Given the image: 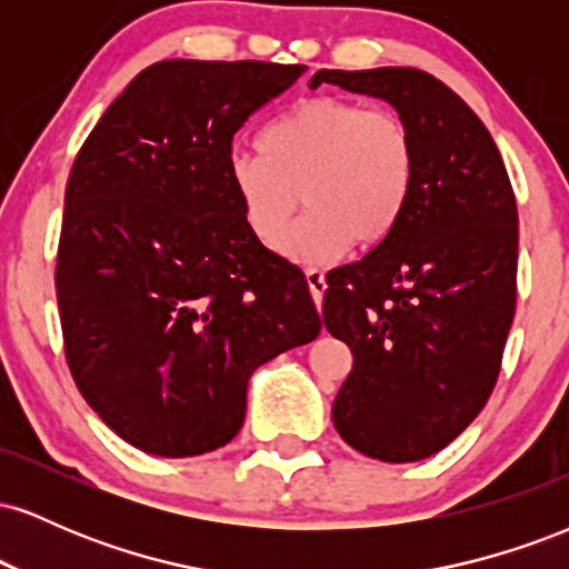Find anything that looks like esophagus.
<instances>
[{
  "label": "esophagus",
  "instance_id": "esophagus-1",
  "mask_svg": "<svg viewBox=\"0 0 569 569\" xmlns=\"http://www.w3.org/2000/svg\"><path fill=\"white\" fill-rule=\"evenodd\" d=\"M305 278H307V286H310L312 299H316V307L321 310L323 293H326V272L316 270V267H310V270H305Z\"/></svg>",
  "mask_w": 569,
  "mask_h": 569
}]
</instances>
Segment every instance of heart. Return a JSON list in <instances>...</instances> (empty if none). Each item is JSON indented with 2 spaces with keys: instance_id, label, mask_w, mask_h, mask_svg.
I'll return each instance as SVG.
<instances>
[{
  "instance_id": "heart-1",
  "label": "heart",
  "mask_w": 569,
  "mask_h": 569,
  "mask_svg": "<svg viewBox=\"0 0 569 569\" xmlns=\"http://www.w3.org/2000/svg\"><path fill=\"white\" fill-rule=\"evenodd\" d=\"M417 141L390 109H367L345 96L293 103L257 136V154L230 158V184L253 238L276 248L298 198L306 219L283 241L299 264L388 240L417 187Z\"/></svg>"
}]
</instances>
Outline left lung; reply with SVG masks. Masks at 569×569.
Masks as SVG:
<instances>
[{
    "instance_id": "left-lung-1",
    "label": "left lung",
    "mask_w": 569,
    "mask_h": 569,
    "mask_svg": "<svg viewBox=\"0 0 569 569\" xmlns=\"http://www.w3.org/2000/svg\"><path fill=\"white\" fill-rule=\"evenodd\" d=\"M393 103L417 141V187L388 240L326 276L323 323L348 342L352 371L335 426L361 455L415 462L479 415L498 382L516 310L519 213L485 122L422 69H321Z\"/></svg>"
}]
</instances>
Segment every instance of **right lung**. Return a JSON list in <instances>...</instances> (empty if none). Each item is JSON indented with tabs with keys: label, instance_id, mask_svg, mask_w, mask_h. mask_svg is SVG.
<instances>
[{
	"label": "right lung",
	"instance_id": "add662e5",
	"mask_svg": "<svg viewBox=\"0 0 569 569\" xmlns=\"http://www.w3.org/2000/svg\"><path fill=\"white\" fill-rule=\"evenodd\" d=\"M302 63H152L77 152L56 257L63 352L136 449L192 457L246 417L253 369L321 331L305 272L248 230L232 139Z\"/></svg>",
	"mask_w": 569,
	"mask_h": 569
}]
</instances>
